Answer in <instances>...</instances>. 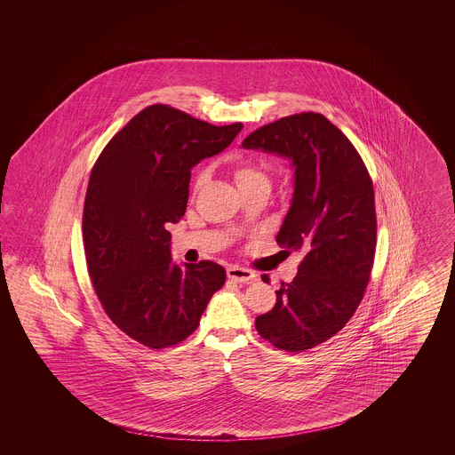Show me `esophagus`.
<instances>
[{"label":"esophagus","mask_w":455,"mask_h":455,"mask_svg":"<svg viewBox=\"0 0 455 455\" xmlns=\"http://www.w3.org/2000/svg\"><path fill=\"white\" fill-rule=\"evenodd\" d=\"M227 275L232 282L235 283H249L256 280V275L245 267H238V266H232L227 269Z\"/></svg>","instance_id":"esophagus-1"}]
</instances>
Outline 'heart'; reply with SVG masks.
Segmentation results:
<instances>
[{
	"label": "heart",
	"instance_id": "b5f03b06",
	"mask_svg": "<svg viewBox=\"0 0 455 455\" xmlns=\"http://www.w3.org/2000/svg\"><path fill=\"white\" fill-rule=\"evenodd\" d=\"M234 179L237 182L238 191L249 188H269V179L264 167L256 162H238L234 169ZM201 177H197L195 188L197 189L201 184Z\"/></svg>",
	"mask_w": 455,
	"mask_h": 455
}]
</instances>
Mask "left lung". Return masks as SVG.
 <instances>
[{
	"mask_svg": "<svg viewBox=\"0 0 455 455\" xmlns=\"http://www.w3.org/2000/svg\"><path fill=\"white\" fill-rule=\"evenodd\" d=\"M242 147L290 160L293 195L276 242L303 252L256 329L280 349H310L339 332L363 299L377 237L371 179L347 136L315 112L266 124Z\"/></svg>",
	"mask_w": 455,
	"mask_h": 455,
	"instance_id": "1",
	"label": "left lung"
}]
</instances>
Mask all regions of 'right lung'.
<instances>
[{"mask_svg":"<svg viewBox=\"0 0 455 455\" xmlns=\"http://www.w3.org/2000/svg\"><path fill=\"white\" fill-rule=\"evenodd\" d=\"M243 126H213L169 106L136 114L100 153L88 182V273L110 321L145 347L193 334L227 273L213 260L177 264L169 223L186 213L191 169Z\"/></svg>","mask_w":455,"mask_h":455,"instance_id":"add662e5","label":"right lung"}]
</instances>
